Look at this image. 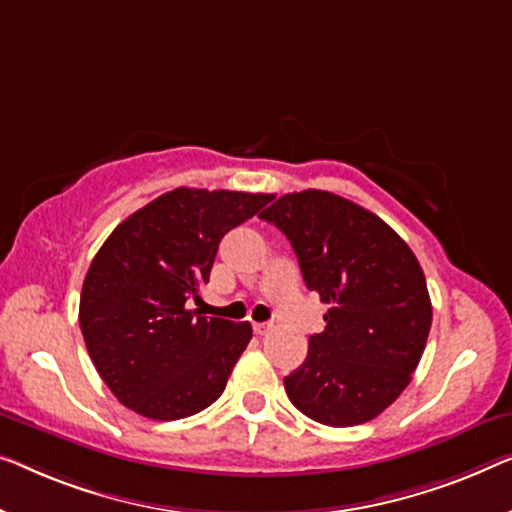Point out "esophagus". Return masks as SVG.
Instances as JSON below:
<instances>
[{
  "label": "esophagus",
  "mask_w": 512,
  "mask_h": 512,
  "mask_svg": "<svg viewBox=\"0 0 512 512\" xmlns=\"http://www.w3.org/2000/svg\"><path fill=\"white\" fill-rule=\"evenodd\" d=\"M254 332H256L258 337L268 335V332H270V325H268V323H254Z\"/></svg>",
  "instance_id": "esophagus-1"
}]
</instances>
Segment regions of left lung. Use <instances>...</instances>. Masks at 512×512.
Here are the masks:
<instances>
[{
  "label": "left lung",
  "mask_w": 512,
  "mask_h": 512,
  "mask_svg": "<svg viewBox=\"0 0 512 512\" xmlns=\"http://www.w3.org/2000/svg\"><path fill=\"white\" fill-rule=\"evenodd\" d=\"M258 217L286 235L307 288L330 305L284 379L288 399L330 427L376 418L411 383L432 328L416 254L374 212L330 191L286 194Z\"/></svg>",
  "instance_id": "8db88e82"
}]
</instances>
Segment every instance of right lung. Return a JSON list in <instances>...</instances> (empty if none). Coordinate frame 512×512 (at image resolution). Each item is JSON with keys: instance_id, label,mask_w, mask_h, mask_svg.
I'll return each mask as SVG.
<instances>
[{"instance_id": "1", "label": "right lung", "mask_w": 512, "mask_h": 512, "mask_svg": "<svg viewBox=\"0 0 512 512\" xmlns=\"http://www.w3.org/2000/svg\"><path fill=\"white\" fill-rule=\"evenodd\" d=\"M270 194L173 189L122 221L96 251L80 293V330L110 392L152 420H180L224 392L249 323L189 309L228 231Z\"/></svg>"}]
</instances>
